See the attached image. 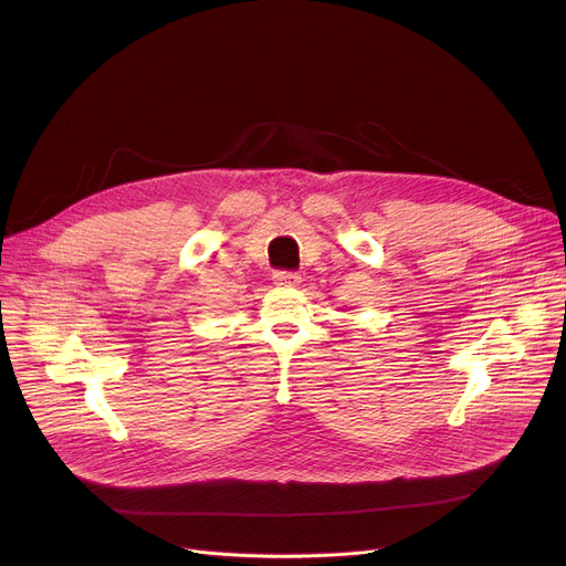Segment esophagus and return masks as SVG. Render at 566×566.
Instances as JSON below:
<instances>
[{
	"instance_id": "34e87169",
	"label": "esophagus",
	"mask_w": 566,
	"mask_h": 566,
	"mask_svg": "<svg viewBox=\"0 0 566 566\" xmlns=\"http://www.w3.org/2000/svg\"><path fill=\"white\" fill-rule=\"evenodd\" d=\"M273 282H275L277 286H298V284H301V275L293 273V271H277V273L273 275Z\"/></svg>"
}]
</instances>
